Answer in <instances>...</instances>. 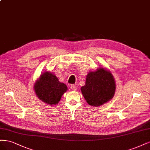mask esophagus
I'll list each match as a JSON object with an SVG mask.
<instances>
[{"label": "esophagus", "mask_w": 150, "mask_h": 150, "mask_svg": "<svg viewBox=\"0 0 150 150\" xmlns=\"http://www.w3.org/2000/svg\"><path fill=\"white\" fill-rule=\"evenodd\" d=\"M70 88H71V89L72 90H74V91H75L76 90V85H71V86H70Z\"/></svg>", "instance_id": "1"}]
</instances>
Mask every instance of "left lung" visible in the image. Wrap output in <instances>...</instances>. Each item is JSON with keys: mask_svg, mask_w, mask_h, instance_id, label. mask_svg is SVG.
<instances>
[{"mask_svg": "<svg viewBox=\"0 0 150 150\" xmlns=\"http://www.w3.org/2000/svg\"><path fill=\"white\" fill-rule=\"evenodd\" d=\"M115 89L116 84L113 75L110 71L101 67L87 74L85 85L81 86V91L86 102L96 107L112 99Z\"/></svg>", "mask_w": 150, "mask_h": 150, "instance_id": "1", "label": "left lung"}]
</instances>
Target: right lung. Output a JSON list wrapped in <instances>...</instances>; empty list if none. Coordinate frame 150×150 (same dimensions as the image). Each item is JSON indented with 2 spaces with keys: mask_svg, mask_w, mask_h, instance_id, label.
I'll use <instances>...</instances> for the list:
<instances>
[{
  "mask_svg": "<svg viewBox=\"0 0 150 150\" xmlns=\"http://www.w3.org/2000/svg\"><path fill=\"white\" fill-rule=\"evenodd\" d=\"M34 90L38 98L52 106L59 102L62 96L67 90V86L60 82L54 74L45 71L37 80Z\"/></svg>",
  "mask_w": 150,
  "mask_h": 150,
  "instance_id": "right-lung-1",
  "label": "right lung"
}]
</instances>
